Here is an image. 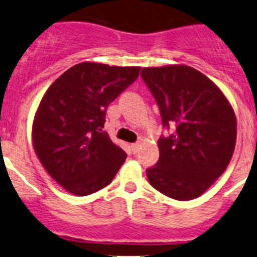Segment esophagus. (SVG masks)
<instances>
[{"mask_svg": "<svg viewBox=\"0 0 257 257\" xmlns=\"http://www.w3.org/2000/svg\"><path fill=\"white\" fill-rule=\"evenodd\" d=\"M140 146H141V144H140V142H135V144H132L131 145L132 152H134V154H136V152L140 150Z\"/></svg>", "mask_w": 257, "mask_h": 257, "instance_id": "1", "label": "esophagus"}]
</instances>
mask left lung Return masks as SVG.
I'll use <instances>...</instances> for the list:
<instances>
[{"instance_id": "8db88e82", "label": "left lung", "mask_w": 257, "mask_h": 257, "mask_svg": "<svg viewBox=\"0 0 257 257\" xmlns=\"http://www.w3.org/2000/svg\"><path fill=\"white\" fill-rule=\"evenodd\" d=\"M141 77L154 95L162 125L175 127L157 142L160 159L146 170L152 187L171 199L201 196L230 164L236 116L222 91L186 65L144 67Z\"/></svg>"}]
</instances>
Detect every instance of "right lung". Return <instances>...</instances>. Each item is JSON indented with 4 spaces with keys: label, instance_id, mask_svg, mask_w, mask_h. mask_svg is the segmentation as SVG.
Wrapping results in <instances>:
<instances>
[{
    "label": "right lung",
    "instance_id": "right-lung-1",
    "mask_svg": "<svg viewBox=\"0 0 257 257\" xmlns=\"http://www.w3.org/2000/svg\"><path fill=\"white\" fill-rule=\"evenodd\" d=\"M141 67L81 62L62 73L43 95L32 123L40 162L66 191L78 196L107 186L126 160L105 126L108 105Z\"/></svg>",
    "mask_w": 257,
    "mask_h": 257
}]
</instances>
